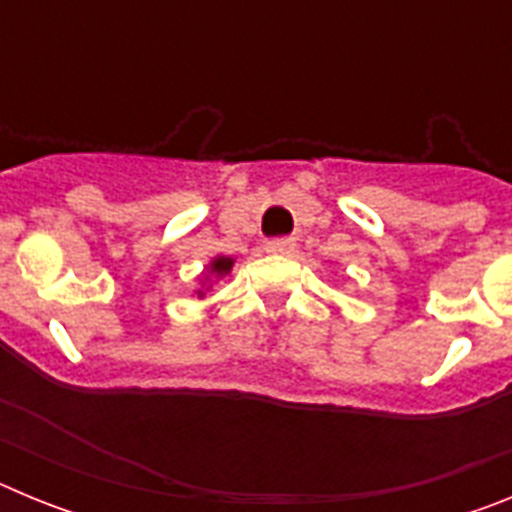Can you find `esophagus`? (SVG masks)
Wrapping results in <instances>:
<instances>
[{
	"label": "esophagus",
	"instance_id": "1",
	"mask_svg": "<svg viewBox=\"0 0 512 512\" xmlns=\"http://www.w3.org/2000/svg\"><path fill=\"white\" fill-rule=\"evenodd\" d=\"M295 246H297L295 238H287V235L266 241V251H271V253H292L295 251Z\"/></svg>",
	"mask_w": 512,
	"mask_h": 512
}]
</instances>
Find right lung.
<instances>
[{
  "label": "right lung",
  "instance_id": "1",
  "mask_svg": "<svg viewBox=\"0 0 512 512\" xmlns=\"http://www.w3.org/2000/svg\"><path fill=\"white\" fill-rule=\"evenodd\" d=\"M230 266H233V261L225 259V256H220V259L212 261V271H217V274H225V271H230Z\"/></svg>",
  "mask_w": 512,
  "mask_h": 512
}]
</instances>
